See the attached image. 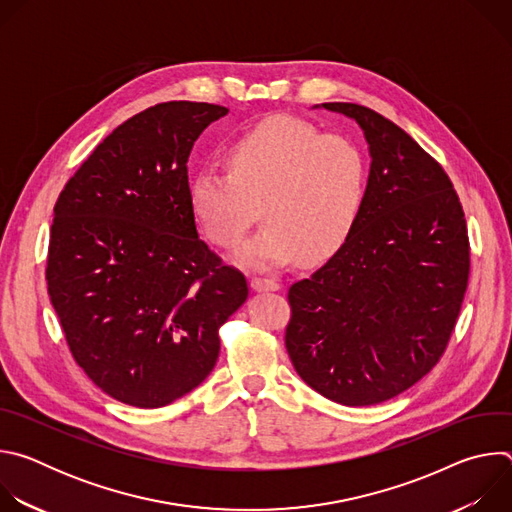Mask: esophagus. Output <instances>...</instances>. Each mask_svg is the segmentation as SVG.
<instances>
[{"instance_id":"1","label":"esophagus","mask_w":512,"mask_h":512,"mask_svg":"<svg viewBox=\"0 0 512 512\" xmlns=\"http://www.w3.org/2000/svg\"><path fill=\"white\" fill-rule=\"evenodd\" d=\"M251 287L255 291H277L279 283L275 279H265V277H253Z\"/></svg>"}]
</instances>
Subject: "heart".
<instances>
[{"mask_svg":"<svg viewBox=\"0 0 512 512\" xmlns=\"http://www.w3.org/2000/svg\"><path fill=\"white\" fill-rule=\"evenodd\" d=\"M225 164L229 174L196 172L188 200L202 233L223 249L243 243L261 206L265 227L239 251L241 263L275 267L300 257L320 265L354 231L367 162L350 139L277 115L237 137Z\"/></svg>","mask_w":512,"mask_h":512,"instance_id":"1","label":"heart"}]
</instances>
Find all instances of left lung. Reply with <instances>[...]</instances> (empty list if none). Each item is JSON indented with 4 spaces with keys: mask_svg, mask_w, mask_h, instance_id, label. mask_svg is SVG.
Instances as JSON below:
<instances>
[{
    "mask_svg": "<svg viewBox=\"0 0 512 512\" xmlns=\"http://www.w3.org/2000/svg\"><path fill=\"white\" fill-rule=\"evenodd\" d=\"M322 107L358 123L371 170L344 247L289 287L285 348L326 399L377 405L423 379L450 342L470 273L466 218L444 168L399 125L356 103Z\"/></svg>",
    "mask_w": 512,
    "mask_h": 512,
    "instance_id": "left-lung-1",
    "label": "left lung"
}]
</instances>
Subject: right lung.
<instances>
[{
	"label": "right lung",
	"instance_id": "obj_1",
	"mask_svg": "<svg viewBox=\"0 0 512 512\" xmlns=\"http://www.w3.org/2000/svg\"><path fill=\"white\" fill-rule=\"evenodd\" d=\"M227 107L170 101L109 133L60 192L46 281L66 344L109 397L164 407L214 369L245 275L198 237L188 158Z\"/></svg>",
	"mask_w": 512,
	"mask_h": 512
}]
</instances>
